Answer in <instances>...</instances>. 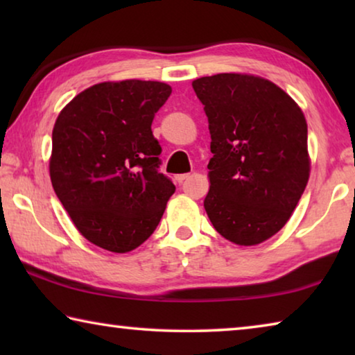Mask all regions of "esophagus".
I'll list each match as a JSON object with an SVG mask.
<instances>
[{"label":"esophagus","mask_w":355,"mask_h":355,"mask_svg":"<svg viewBox=\"0 0 355 355\" xmlns=\"http://www.w3.org/2000/svg\"><path fill=\"white\" fill-rule=\"evenodd\" d=\"M189 177H191V173H180V175L175 177V180H177L178 183H184Z\"/></svg>","instance_id":"esophagus-1"}]
</instances>
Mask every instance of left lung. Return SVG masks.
Returning a JSON list of instances; mask_svg holds the SVG:
<instances>
[{
	"mask_svg": "<svg viewBox=\"0 0 355 355\" xmlns=\"http://www.w3.org/2000/svg\"><path fill=\"white\" fill-rule=\"evenodd\" d=\"M205 106L213 158L203 207L219 235L238 245L274 236L310 177L307 120L277 84L249 73L192 81Z\"/></svg>",
	"mask_w": 355,
	"mask_h": 355,
	"instance_id": "obj_1",
	"label": "left lung"
}]
</instances>
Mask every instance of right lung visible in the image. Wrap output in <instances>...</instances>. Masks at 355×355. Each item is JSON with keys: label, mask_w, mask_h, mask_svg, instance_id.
<instances>
[{"label": "right lung", "mask_w": 355, "mask_h": 355, "mask_svg": "<svg viewBox=\"0 0 355 355\" xmlns=\"http://www.w3.org/2000/svg\"><path fill=\"white\" fill-rule=\"evenodd\" d=\"M172 87L159 81L94 84L65 105L53 127L50 178L78 232L125 254L148 239L175 192L158 172L155 114Z\"/></svg>", "instance_id": "right-lung-1"}]
</instances>
